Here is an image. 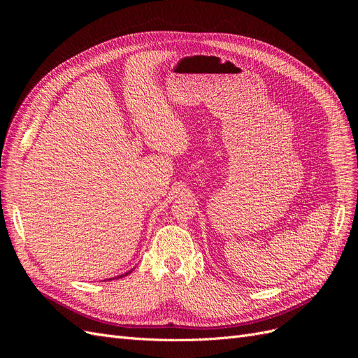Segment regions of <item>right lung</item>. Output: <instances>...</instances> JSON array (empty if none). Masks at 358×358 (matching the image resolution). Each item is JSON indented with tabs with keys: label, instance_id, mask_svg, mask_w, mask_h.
Wrapping results in <instances>:
<instances>
[{
	"label": "right lung",
	"instance_id": "right-lung-1",
	"mask_svg": "<svg viewBox=\"0 0 358 358\" xmlns=\"http://www.w3.org/2000/svg\"><path fill=\"white\" fill-rule=\"evenodd\" d=\"M130 273V271H129ZM129 273H126V274H129ZM120 277H123V275H120Z\"/></svg>",
	"mask_w": 358,
	"mask_h": 358
}]
</instances>
